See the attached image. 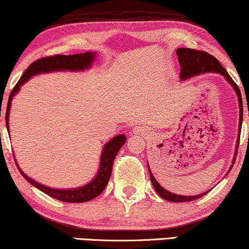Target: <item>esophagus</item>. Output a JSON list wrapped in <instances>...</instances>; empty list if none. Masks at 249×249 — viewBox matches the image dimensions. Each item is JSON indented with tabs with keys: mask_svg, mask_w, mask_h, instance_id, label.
Wrapping results in <instances>:
<instances>
[{
	"mask_svg": "<svg viewBox=\"0 0 249 249\" xmlns=\"http://www.w3.org/2000/svg\"><path fill=\"white\" fill-rule=\"evenodd\" d=\"M148 129L146 127H142V125H136V127L132 129V134L136 136H142V137L148 136Z\"/></svg>",
	"mask_w": 249,
	"mask_h": 249,
	"instance_id": "1",
	"label": "esophagus"
}]
</instances>
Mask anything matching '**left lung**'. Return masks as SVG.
<instances>
[{
	"label": "left lung",
	"mask_w": 249,
	"mask_h": 249,
	"mask_svg": "<svg viewBox=\"0 0 249 249\" xmlns=\"http://www.w3.org/2000/svg\"><path fill=\"white\" fill-rule=\"evenodd\" d=\"M177 55H178V60L180 66H181V72H180V80L185 81L187 79H190V78L195 77V76H199V74H204V73H220L221 76L224 77V79L227 80V83L230 85L231 87L233 88L234 93H236L237 97H238V102H239V125H238V136H237V142H236V149H234V155L232 159V163H231L229 171L232 169V166L234 164V161H236V156H237V151H238V146H239V137H240V131H241V124H243V100H241V94L239 88L234 81L232 80V78L229 76V73L227 72V70L221 66L219 61H217L215 57L211 55V54L206 53V52H202V51H196V50H192V49H183V47H180L176 51ZM148 166V171H149V177H151V181L152 185L154 187V189L156 190V193L159 194L162 198H164L165 200H170V202H176V203H182V202H192V200L198 199L200 197H203L204 195H206L210 190L207 192H204L202 194H198V195H194V196H183V195H178V194H173L169 190H166L165 188L160 185L158 182V180L154 178L153 173L151 171ZM227 173V175H228ZM226 175V176H227Z\"/></svg>",
	"instance_id": "obj_1"
}]
</instances>
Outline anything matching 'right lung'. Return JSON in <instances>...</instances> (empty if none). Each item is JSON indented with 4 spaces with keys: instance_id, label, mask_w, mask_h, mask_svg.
I'll list each match as a JSON object with an SVG mask.
<instances>
[{
    "instance_id": "obj_1",
    "label": "right lung",
    "mask_w": 249,
    "mask_h": 249,
    "mask_svg": "<svg viewBox=\"0 0 249 249\" xmlns=\"http://www.w3.org/2000/svg\"><path fill=\"white\" fill-rule=\"evenodd\" d=\"M97 54L93 51H88V52L80 53V54H73V55H54L49 57H43V59L36 60L28 67L23 74L20 78L18 84L16 85L13 90L11 91L9 96L8 107H6V113H5V124L6 129L9 130V117H10V108H11V103L15 95L19 93L20 88L25 83H27L30 78L34 76H38L42 73H50V72H56V71H70V72H80V71H85L90 69L93 67V63L95 59H96ZM125 136L124 134L117 135L111 141H108L107 144L104 145L103 149H102V154L100 158V166H98L96 176L94 179L89 181L86 185L77 187V188H69V189H57L52 188V187H47L45 185L35 181V180L30 178L19 168L18 163L16 162L17 166H18L20 173H21L23 178H25L29 183H32L34 187L39 189L46 195H49L53 198L59 199L61 202L66 203H83L88 202V200L95 198L105 189L107 186L108 180H110L111 173H112V165H113V161L117 156L118 152L124 146L125 142ZM16 160V159H15Z\"/></svg>"
}]
</instances>
